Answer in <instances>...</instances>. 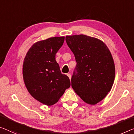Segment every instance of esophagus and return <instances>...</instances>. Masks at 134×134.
Masks as SVG:
<instances>
[{"mask_svg":"<svg viewBox=\"0 0 134 134\" xmlns=\"http://www.w3.org/2000/svg\"><path fill=\"white\" fill-rule=\"evenodd\" d=\"M67 75H68V77L69 78V79H71V74H69V73L67 74Z\"/></svg>","mask_w":134,"mask_h":134,"instance_id":"34e87169","label":"esophagus"}]
</instances>
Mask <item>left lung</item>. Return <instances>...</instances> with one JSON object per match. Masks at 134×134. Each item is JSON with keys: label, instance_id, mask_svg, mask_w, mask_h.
I'll return each instance as SVG.
<instances>
[{"label": "left lung", "instance_id": "8db88e82", "mask_svg": "<svg viewBox=\"0 0 134 134\" xmlns=\"http://www.w3.org/2000/svg\"><path fill=\"white\" fill-rule=\"evenodd\" d=\"M66 42L77 62L72 87L86 103L97 104L114 83L115 66L110 50L102 41L84 35L66 36Z\"/></svg>", "mask_w": 134, "mask_h": 134}]
</instances>
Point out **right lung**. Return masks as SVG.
I'll return each mask as SVG.
<instances>
[{
  "instance_id": "right-lung-1",
  "label": "right lung",
  "mask_w": 134,
  "mask_h": 134,
  "mask_svg": "<svg viewBox=\"0 0 134 134\" xmlns=\"http://www.w3.org/2000/svg\"><path fill=\"white\" fill-rule=\"evenodd\" d=\"M65 37H53L36 42L24 58L23 75L30 94L47 105L57 102L71 86L67 75L61 73L55 54L64 42Z\"/></svg>"
}]
</instances>
